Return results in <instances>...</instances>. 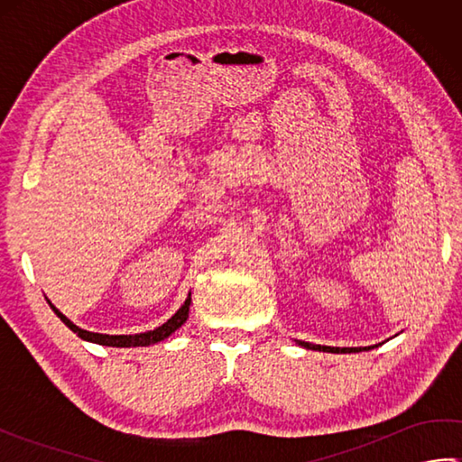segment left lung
<instances>
[{
  "instance_id": "obj_1",
  "label": "left lung",
  "mask_w": 462,
  "mask_h": 462,
  "mask_svg": "<svg viewBox=\"0 0 462 462\" xmlns=\"http://www.w3.org/2000/svg\"><path fill=\"white\" fill-rule=\"evenodd\" d=\"M301 347L306 349H316V351H328V353H359L363 347H328V346H313L308 341H298Z\"/></svg>"
}]
</instances>
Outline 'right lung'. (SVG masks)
Returning a JSON list of instances; mask_svg holds the SVG:
<instances>
[{"instance_id":"right-lung-1","label":"right lung","mask_w":462,"mask_h":462,"mask_svg":"<svg viewBox=\"0 0 462 462\" xmlns=\"http://www.w3.org/2000/svg\"><path fill=\"white\" fill-rule=\"evenodd\" d=\"M190 301L192 300H190V293H189V298L184 300L180 310L176 311L169 321H164L162 326H159V328L152 329V331L134 333V336H106V333H93V331L81 329V328H77L71 319H67L63 313L53 306L51 301H49V306H51V310L57 313V318H61V321L65 323L69 329H71L73 333H77V336H79L85 341L99 343V346H109V347H146V346H152V343H159V341L166 339V337L171 336V333H174L176 329H179L186 319H189Z\"/></svg>"}]
</instances>
